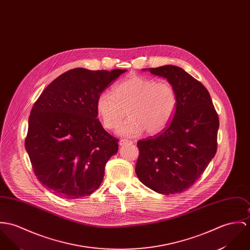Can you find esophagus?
Segmentation results:
<instances>
[{"instance_id":"34e87169","label":"esophagus","mask_w":250,"mask_h":250,"mask_svg":"<svg viewBox=\"0 0 250 250\" xmlns=\"http://www.w3.org/2000/svg\"><path fill=\"white\" fill-rule=\"evenodd\" d=\"M128 143L132 144V143H133V141H132V140H128V139H121V140L119 141V145H120V146L126 145V144H128Z\"/></svg>"}]
</instances>
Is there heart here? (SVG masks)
Masks as SVG:
<instances>
[{
  "instance_id": "heart-1",
  "label": "heart",
  "mask_w": 250,
  "mask_h": 250,
  "mask_svg": "<svg viewBox=\"0 0 250 250\" xmlns=\"http://www.w3.org/2000/svg\"><path fill=\"white\" fill-rule=\"evenodd\" d=\"M178 106V93L172 83L152 77L131 75L114 87V94L102 91L96 98V111L107 129L119 125L120 136H136L144 131L151 136L164 131Z\"/></svg>"
}]
</instances>
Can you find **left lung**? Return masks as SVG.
I'll list each match as a JSON object with an SVG mask.
<instances>
[{"label":"left lung","mask_w":250,"mask_h":250,"mask_svg":"<svg viewBox=\"0 0 250 250\" xmlns=\"http://www.w3.org/2000/svg\"><path fill=\"white\" fill-rule=\"evenodd\" d=\"M148 70L173 84L178 106L162 133L137 142L136 176L157 193L177 194L193 185L214 158L219 117L206 88L184 69L166 65Z\"/></svg>","instance_id":"1"}]
</instances>
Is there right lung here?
Wrapping results in <instances>:
<instances>
[{
    "label": "right lung",
    "instance_id": "obj_1",
    "mask_svg": "<svg viewBox=\"0 0 250 250\" xmlns=\"http://www.w3.org/2000/svg\"><path fill=\"white\" fill-rule=\"evenodd\" d=\"M126 69L76 68L53 80L33 105L25 150L45 187L68 199L96 190L118 140L97 117L96 98Z\"/></svg>",
    "mask_w": 250,
    "mask_h": 250
}]
</instances>
